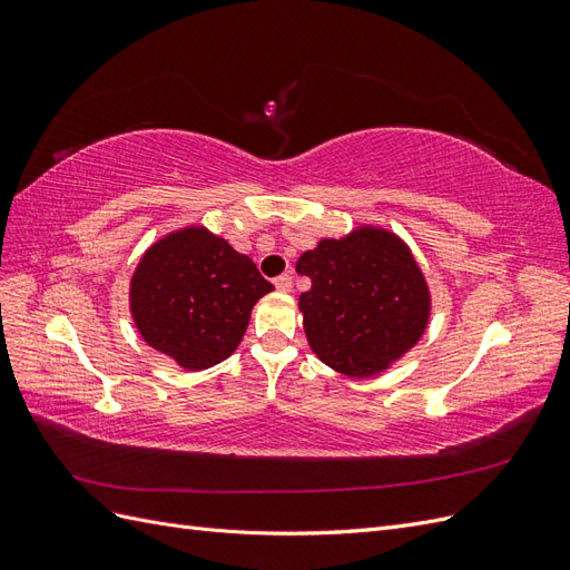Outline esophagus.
Here are the masks:
<instances>
[{
	"mask_svg": "<svg viewBox=\"0 0 570 570\" xmlns=\"http://www.w3.org/2000/svg\"><path fill=\"white\" fill-rule=\"evenodd\" d=\"M273 285H275V289H281V292H289L292 289V278L287 273H283V275H278V278L273 281Z\"/></svg>",
	"mask_w": 570,
	"mask_h": 570,
	"instance_id": "34e87169",
	"label": "esophagus"
}]
</instances>
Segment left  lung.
<instances>
[{
    "label": "left lung",
    "instance_id": "1",
    "mask_svg": "<svg viewBox=\"0 0 570 570\" xmlns=\"http://www.w3.org/2000/svg\"><path fill=\"white\" fill-rule=\"evenodd\" d=\"M297 273L304 333L316 356L350 377L387 368L416 344L428 325L430 295L419 264L400 237L361 228L304 252Z\"/></svg>",
    "mask_w": 570,
    "mask_h": 570
}]
</instances>
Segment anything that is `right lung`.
Wrapping results in <instances>:
<instances>
[{"mask_svg": "<svg viewBox=\"0 0 570 570\" xmlns=\"http://www.w3.org/2000/svg\"><path fill=\"white\" fill-rule=\"evenodd\" d=\"M271 289L249 256L209 230L185 228L142 256L130 308L149 347L202 371L237 350L252 306Z\"/></svg>", "mask_w": 570, "mask_h": 570, "instance_id": "right-lung-1", "label": "right lung"}]
</instances>
